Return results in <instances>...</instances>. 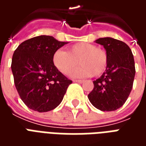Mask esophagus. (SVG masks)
Listing matches in <instances>:
<instances>
[{
    "label": "esophagus",
    "mask_w": 146,
    "mask_h": 146,
    "mask_svg": "<svg viewBox=\"0 0 146 146\" xmlns=\"http://www.w3.org/2000/svg\"><path fill=\"white\" fill-rule=\"evenodd\" d=\"M73 82H76V83H80V84H82L84 83V80H74Z\"/></svg>",
    "instance_id": "esophagus-1"
}]
</instances>
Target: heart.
<instances>
[{"instance_id":"1","label":"heart","mask_w":146,"mask_h":146,"mask_svg":"<svg viewBox=\"0 0 146 146\" xmlns=\"http://www.w3.org/2000/svg\"><path fill=\"white\" fill-rule=\"evenodd\" d=\"M54 66L63 74H67L76 66H80L70 73L75 78L100 76L108 66L107 53L95 45L80 42L70 46L66 51L58 49L53 54Z\"/></svg>"}]
</instances>
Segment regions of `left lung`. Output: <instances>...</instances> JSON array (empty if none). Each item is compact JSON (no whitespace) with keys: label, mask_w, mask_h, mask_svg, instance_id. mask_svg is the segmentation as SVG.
Returning a JSON list of instances; mask_svg holds the SVG:
<instances>
[{"label":"left lung","mask_w":146,"mask_h":146,"mask_svg":"<svg viewBox=\"0 0 146 146\" xmlns=\"http://www.w3.org/2000/svg\"><path fill=\"white\" fill-rule=\"evenodd\" d=\"M108 55V66L104 73L94 80V88L88 99L102 111H114L124 104L131 92L135 75L134 56L128 45L112 37L96 40Z\"/></svg>","instance_id":"obj_1"}]
</instances>
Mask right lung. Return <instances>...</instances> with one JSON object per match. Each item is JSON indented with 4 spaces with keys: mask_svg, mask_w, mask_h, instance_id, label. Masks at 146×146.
<instances>
[{
    "mask_svg": "<svg viewBox=\"0 0 146 146\" xmlns=\"http://www.w3.org/2000/svg\"><path fill=\"white\" fill-rule=\"evenodd\" d=\"M68 44L51 36L25 40L14 51L11 71L21 99L39 113L54 110L60 104L72 81L53 63V54Z\"/></svg>",
    "mask_w": 146,
    "mask_h": 146,
    "instance_id": "1",
    "label": "right lung"
}]
</instances>
